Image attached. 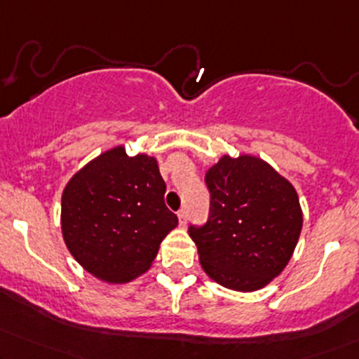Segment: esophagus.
<instances>
[{"label": "esophagus", "instance_id": "34e87169", "mask_svg": "<svg viewBox=\"0 0 359 359\" xmlns=\"http://www.w3.org/2000/svg\"><path fill=\"white\" fill-rule=\"evenodd\" d=\"M177 216H179L180 226H186V222H187V212H186V210H180L179 212H177Z\"/></svg>", "mask_w": 359, "mask_h": 359}]
</instances>
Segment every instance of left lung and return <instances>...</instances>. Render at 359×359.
I'll return each instance as SVG.
<instances>
[{"label": "left lung", "instance_id": "obj_1", "mask_svg": "<svg viewBox=\"0 0 359 359\" xmlns=\"http://www.w3.org/2000/svg\"><path fill=\"white\" fill-rule=\"evenodd\" d=\"M210 219L189 228L199 262L228 290L257 291L288 266L303 226L297 191L254 155H223L208 168Z\"/></svg>", "mask_w": 359, "mask_h": 359}]
</instances>
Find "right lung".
<instances>
[{"label": "right lung", "mask_w": 359, "mask_h": 359, "mask_svg": "<svg viewBox=\"0 0 359 359\" xmlns=\"http://www.w3.org/2000/svg\"><path fill=\"white\" fill-rule=\"evenodd\" d=\"M158 161L129 156L119 144L100 153L66 184L61 231L81 267L109 285H124L151 267L179 219L165 206Z\"/></svg>", "instance_id": "obj_1"}]
</instances>
